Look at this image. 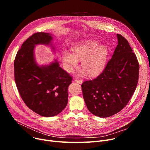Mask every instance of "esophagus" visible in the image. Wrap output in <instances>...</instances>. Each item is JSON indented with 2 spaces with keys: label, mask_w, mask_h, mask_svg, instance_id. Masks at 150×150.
<instances>
[{
  "label": "esophagus",
  "mask_w": 150,
  "mask_h": 150,
  "mask_svg": "<svg viewBox=\"0 0 150 150\" xmlns=\"http://www.w3.org/2000/svg\"><path fill=\"white\" fill-rule=\"evenodd\" d=\"M75 82H76V83H79V84H81L82 83H83V81H82V80H80V79H75Z\"/></svg>",
  "instance_id": "34e87169"
}]
</instances>
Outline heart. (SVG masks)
Returning a JSON list of instances; mask_svg holds the SVG:
<instances>
[{
    "instance_id": "b5f03b06",
    "label": "heart",
    "mask_w": 150,
    "mask_h": 150,
    "mask_svg": "<svg viewBox=\"0 0 150 150\" xmlns=\"http://www.w3.org/2000/svg\"><path fill=\"white\" fill-rule=\"evenodd\" d=\"M100 45L95 40H86L74 47L72 54L67 52L63 53V60L67 71L71 72L81 61V67L89 76L99 74L105 67L108 55L106 45Z\"/></svg>"
}]
</instances>
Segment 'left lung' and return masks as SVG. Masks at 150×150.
<instances>
[{
	"label": "left lung",
	"instance_id": "obj_1",
	"mask_svg": "<svg viewBox=\"0 0 150 150\" xmlns=\"http://www.w3.org/2000/svg\"><path fill=\"white\" fill-rule=\"evenodd\" d=\"M118 45L104 70L97 78L81 84L89 111L99 117L112 116L123 109L134 92L139 64L128 41L117 34Z\"/></svg>",
	"mask_w": 150,
	"mask_h": 150
}]
</instances>
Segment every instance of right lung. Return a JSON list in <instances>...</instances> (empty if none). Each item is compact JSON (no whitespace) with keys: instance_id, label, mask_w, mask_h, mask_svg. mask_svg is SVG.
<instances>
[{"instance_id":"obj_1","label":"right lung","mask_w":150,"mask_h":150,"mask_svg":"<svg viewBox=\"0 0 150 150\" xmlns=\"http://www.w3.org/2000/svg\"><path fill=\"white\" fill-rule=\"evenodd\" d=\"M52 40L49 33H34L22 44L14 62L15 82L22 100L33 112L44 117L56 115L66 108L68 87L72 80L57 61L42 67L36 63L35 45H49Z\"/></svg>"}]
</instances>
